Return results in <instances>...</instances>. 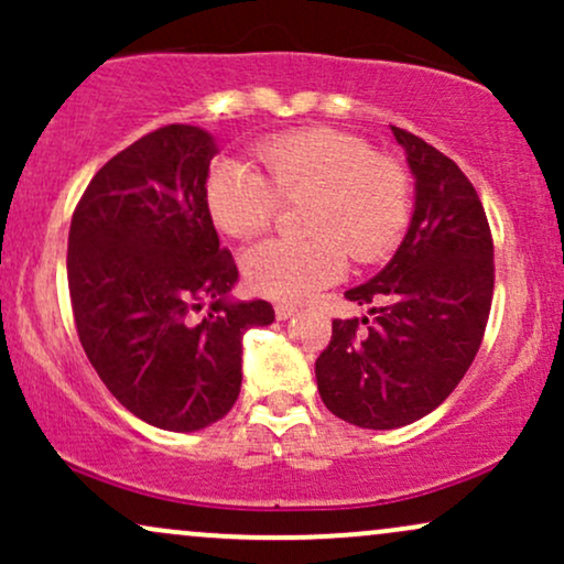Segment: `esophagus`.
<instances>
[{
  "label": "esophagus",
  "instance_id": "34e87169",
  "mask_svg": "<svg viewBox=\"0 0 564 564\" xmlns=\"http://www.w3.org/2000/svg\"><path fill=\"white\" fill-rule=\"evenodd\" d=\"M296 315V304H275V318L278 321H289V318H294Z\"/></svg>",
  "mask_w": 564,
  "mask_h": 564
}]
</instances>
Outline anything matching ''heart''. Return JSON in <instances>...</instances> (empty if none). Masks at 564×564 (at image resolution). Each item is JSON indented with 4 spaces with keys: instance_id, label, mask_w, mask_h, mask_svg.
Returning a JSON list of instances; mask_svg holds the SVG:
<instances>
[{
    "instance_id": "b5f03b06",
    "label": "heart",
    "mask_w": 564,
    "mask_h": 564,
    "mask_svg": "<svg viewBox=\"0 0 564 564\" xmlns=\"http://www.w3.org/2000/svg\"><path fill=\"white\" fill-rule=\"evenodd\" d=\"M262 170L223 159L206 177L212 219L228 236L246 238L273 223L278 196H310L304 230L313 238H273L251 246L243 275L257 294L304 302L358 262H379L400 243L411 217L408 174L366 140L332 127H307L262 142Z\"/></svg>"
}]
</instances>
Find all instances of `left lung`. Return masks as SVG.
Instances as JSON below:
<instances>
[{"label": "left lung", "mask_w": 564, "mask_h": 564, "mask_svg": "<svg viewBox=\"0 0 564 564\" xmlns=\"http://www.w3.org/2000/svg\"><path fill=\"white\" fill-rule=\"evenodd\" d=\"M392 134L413 174L411 223L392 260L345 291L368 304L371 323L336 318L315 360L323 403L364 430H398L435 411L475 360L494 300V241L467 174L416 134Z\"/></svg>", "instance_id": "left-lung-1"}]
</instances>
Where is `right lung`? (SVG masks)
Wrapping results in <instances>:
<instances>
[{
	"instance_id": "add662e5",
	"label": "right lung",
	"mask_w": 564,
	"mask_h": 564,
	"mask_svg": "<svg viewBox=\"0 0 564 564\" xmlns=\"http://www.w3.org/2000/svg\"><path fill=\"white\" fill-rule=\"evenodd\" d=\"M215 153L217 140L193 124L145 134L95 174L68 230L70 307L89 364L129 413L170 432L230 411L243 332L275 321L270 302L230 296L238 270L206 204Z\"/></svg>"
}]
</instances>
